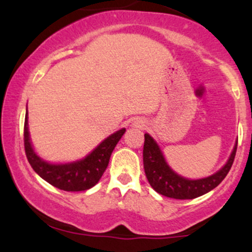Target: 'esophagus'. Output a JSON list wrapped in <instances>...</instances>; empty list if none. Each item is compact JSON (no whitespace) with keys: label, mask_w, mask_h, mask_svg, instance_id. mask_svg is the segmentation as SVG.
<instances>
[{"label":"esophagus","mask_w":252,"mask_h":252,"mask_svg":"<svg viewBox=\"0 0 252 252\" xmlns=\"http://www.w3.org/2000/svg\"><path fill=\"white\" fill-rule=\"evenodd\" d=\"M132 126H135V128H143L144 126V122L142 120H136L132 122Z\"/></svg>","instance_id":"1"}]
</instances>
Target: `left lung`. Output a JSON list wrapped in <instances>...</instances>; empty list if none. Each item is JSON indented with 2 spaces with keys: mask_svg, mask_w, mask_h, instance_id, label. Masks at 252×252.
Returning a JSON list of instances; mask_svg holds the SVG:
<instances>
[{
  "mask_svg": "<svg viewBox=\"0 0 252 252\" xmlns=\"http://www.w3.org/2000/svg\"><path fill=\"white\" fill-rule=\"evenodd\" d=\"M237 141L226 163L206 178L189 179L175 172L166 161L162 150L148 132L144 134L143 167L150 186L156 192L173 199H194L216 189L227 175L235 160Z\"/></svg>",
  "mask_w": 252,
  "mask_h": 252,
  "instance_id": "8db88e82",
  "label": "left lung"
}]
</instances>
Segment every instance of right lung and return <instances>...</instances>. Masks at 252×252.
<instances>
[{"mask_svg":"<svg viewBox=\"0 0 252 252\" xmlns=\"http://www.w3.org/2000/svg\"><path fill=\"white\" fill-rule=\"evenodd\" d=\"M126 132V128L117 130L89 153L85 158L65 163H53L36 154L31 141L28 129V111L25 118V150L28 162L39 176L57 189L67 192H80L92 189L102 178L109 164L110 156Z\"/></svg>","mask_w":252,"mask_h":252,"instance_id":"right-lung-1","label":"right lung"}]
</instances>
